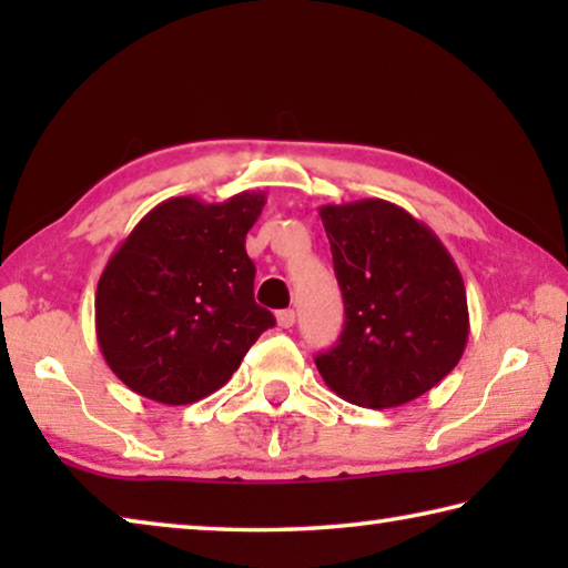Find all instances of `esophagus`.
Wrapping results in <instances>:
<instances>
[{
  "label": "esophagus",
  "instance_id": "34e87169",
  "mask_svg": "<svg viewBox=\"0 0 568 568\" xmlns=\"http://www.w3.org/2000/svg\"><path fill=\"white\" fill-rule=\"evenodd\" d=\"M275 321H277V325H281V328H291V325L295 323V311L287 307V311H281L275 315Z\"/></svg>",
  "mask_w": 568,
  "mask_h": 568
}]
</instances>
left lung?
Segmentation results:
<instances>
[{"label": "left lung", "mask_w": 568, "mask_h": 568, "mask_svg": "<svg viewBox=\"0 0 568 568\" xmlns=\"http://www.w3.org/2000/svg\"><path fill=\"white\" fill-rule=\"evenodd\" d=\"M345 325L315 355L325 386L365 408H396L438 386L468 341L466 285L438 235L368 197L323 205Z\"/></svg>", "instance_id": "left-lung-1"}]
</instances>
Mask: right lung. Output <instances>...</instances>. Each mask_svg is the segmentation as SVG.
<instances>
[{"label":"right lung","mask_w":568,"mask_h":568,"mask_svg":"<svg viewBox=\"0 0 568 568\" xmlns=\"http://www.w3.org/2000/svg\"><path fill=\"white\" fill-rule=\"evenodd\" d=\"M265 192L225 203L170 197L134 225L104 265L94 328L130 390L187 406L223 388L275 318L255 303L245 235Z\"/></svg>","instance_id":"right-lung-1"}]
</instances>
